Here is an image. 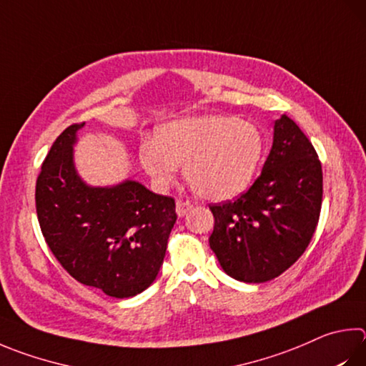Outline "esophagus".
Listing matches in <instances>:
<instances>
[{
    "instance_id": "34e87169",
    "label": "esophagus",
    "mask_w": 366,
    "mask_h": 366,
    "mask_svg": "<svg viewBox=\"0 0 366 366\" xmlns=\"http://www.w3.org/2000/svg\"><path fill=\"white\" fill-rule=\"evenodd\" d=\"M192 208H194V203L189 202V200H177V202H176V212H177V216H181V217L185 216Z\"/></svg>"
}]
</instances>
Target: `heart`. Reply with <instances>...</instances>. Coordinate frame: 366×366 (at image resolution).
Segmentation results:
<instances>
[{
	"instance_id": "heart-1",
	"label": "heart",
	"mask_w": 366,
	"mask_h": 366,
	"mask_svg": "<svg viewBox=\"0 0 366 366\" xmlns=\"http://www.w3.org/2000/svg\"><path fill=\"white\" fill-rule=\"evenodd\" d=\"M265 154L261 128L230 115L169 122L139 149V162L158 189L176 181L179 164L198 195L229 200L249 187Z\"/></svg>"
}]
</instances>
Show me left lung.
I'll list each match as a JSON object with an SVG mask.
<instances>
[{
  "mask_svg": "<svg viewBox=\"0 0 366 366\" xmlns=\"http://www.w3.org/2000/svg\"><path fill=\"white\" fill-rule=\"evenodd\" d=\"M322 197V163L314 145L282 115L261 176L235 202L209 204V247L225 274L244 283L282 275L309 247Z\"/></svg>",
  "mask_w": 366,
  "mask_h": 366,
  "instance_id": "obj_1",
  "label": "left lung"
}]
</instances>
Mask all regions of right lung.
<instances>
[{
  "label": "right lung",
  "mask_w": 366,
  "mask_h": 366,
  "mask_svg": "<svg viewBox=\"0 0 366 366\" xmlns=\"http://www.w3.org/2000/svg\"><path fill=\"white\" fill-rule=\"evenodd\" d=\"M84 123L69 126L52 144L36 179V214L52 254L86 287L118 299L149 288L160 272L174 198L136 181L89 187L76 174L73 144Z\"/></svg>",
  "instance_id": "obj_1"
}]
</instances>
